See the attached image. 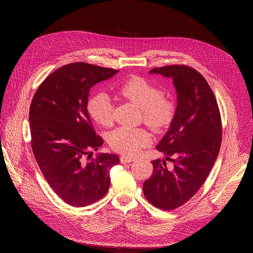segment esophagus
Returning <instances> with one entry per match:
<instances>
[{"mask_svg":"<svg viewBox=\"0 0 253 253\" xmlns=\"http://www.w3.org/2000/svg\"><path fill=\"white\" fill-rule=\"evenodd\" d=\"M134 160H135L134 158H130V157H127V156H121V158H120V161H121V163H123V164L130 163V162H132V161H134Z\"/></svg>","mask_w":253,"mask_h":253,"instance_id":"1","label":"esophagus"}]
</instances>
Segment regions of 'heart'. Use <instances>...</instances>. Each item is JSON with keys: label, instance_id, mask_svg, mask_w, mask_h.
<instances>
[{"label": "heart", "instance_id": "1", "mask_svg": "<svg viewBox=\"0 0 253 253\" xmlns=\"http://www.w3.org/2000/svg\"><path fill=\"white\" fill-rule=\"evenodd\" d=\"M120 95L142 110L143 121L156 132L165 130L174 120L176 107L172 100L163 97L162 91L147 80L134 77L124 82L118 89ZM88 112L99 124L108 126L113 121L114 105L111 98L98 93L88 101ZM151 138L143 128L122 126L110 133V147L123 155L134 156L147 146Z\"/></svg>", "mask_w": 253, "mask_h": 253}]
</instances>
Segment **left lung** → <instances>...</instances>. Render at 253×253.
<instances>
[{
  "instance_id": "1",
  "label": "left lung",
  "mask_w": 253,
  "mask_h": 253,
  "mask_svg": "<svg viewBox=\"0 0 253 253\" xmlns=\"http://www.w3.org/2000/svg\"><path fill=\"white\" fill-rule=\"evenodd\" d=\"M150 73L173 79L177 108L156 146L165 159L151 161L153 173L144 182L143 192L155 207L172 210L193 197L209 175L220 150L221 116L209 84L195 69L170 65L153 68Z\"/></svg>"
}]
</instances>
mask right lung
Wrapping results in <instances>:
<instances>
[{"instance_id": "right-lung-1", "label": "right lung", "mask_w": 253, "mask_h": 253, "mask_svg": "<svg viewBox=\"0 0 253 253\" xmlns=\"http://www.w3.org/2000/svg\"><path fill=\"white\" fill-rule=\"evenodd\" d=\"M119 70L85 62L67 64L49 75L36 91L29 112L31 146L54 192L74 207L90 205L107 193L109 170L119 163L115 154L92 158L103 144L88 109L92 86Z\"/></svg>"}]
</instances>
